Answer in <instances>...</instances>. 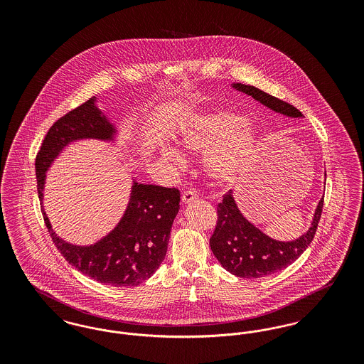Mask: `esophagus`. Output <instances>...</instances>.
I'll use <instances>...</instances> for the list:
<instances>
[{
  "mask_svg": "<svg viewBox=\"0 0 364 364\" xmlns=\"http://www.w3.org/2000/svg\"><path fill=\"white\" fill-rule=\"evenodd\" d=\"M181 200H183L184 205H190L191 202L198 200V193H196L195 191H184V193H183V196H181Z\"/></svg>",
  "mask_w": 364,
  "mask_h": 364,
  "instance_id": "esophagus-1",
  "label": "esophagus"
}]
</instances>
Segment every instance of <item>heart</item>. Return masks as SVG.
Masks as SVG:
<instances>
[{
	"mask_svg": "<svg viewBox=\"0 0 364 364\" xmlns=\"http://www.w3.org/2000/svg\"><path fill=\"white\" fill-rule=\"evenodd\" d=\"M180 146L192 153H206L203 168L210 178L228 184L237 178L255 153L259 135L242 114L217 110L195 114L183 124ZM161 156L174 166L184 164V156L172 147H164Z\"/></svg>",
	"mask_w": 364,
	"mask_h": 364,
	"instance_id": "b5f03b06",
	"label": "heart"
}]
</instances>
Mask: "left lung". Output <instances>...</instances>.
Masks as SVG:
<instances>
[{"label": "left lung", "instance_id": "1", "mask_svg": "<svg viewBox=\"0 0 364 364\" xmlns=\"http://www.w3.org/2000/svg\"><path fill=\"white\" fill-rule=\"evenodd\" d=\"M233 87L251 95L260 104L288 117H303L294 105L254 86L235 83ZM323 208V198L319 200L311 226L294 242H278L266 236L262 230L244 218L233 199L232 190L217 206V225L210 237V247L214 257L229 273L242 278H259L279 272L297 259L311 244Z\"/></svg>", "mask_w": 364, "mask_h": 364}]
</instances>
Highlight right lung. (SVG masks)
Masks as SVG:
<instances>
[{"instance_id":"add662e5","label":"right lung","mask_w":364,"mask_h":364,"mask_svg":"<svg viewBox=\"0 0 364 364\" xmlns=\"http://www.w3.org/2000/svg\"><path fill=\"white\" fill-rule=\"evenodd\" d=\"M95 97L75 107L53 124L35 158L36 187L42 205L46 171L54 158L79 139L113 140L114 127L95 106ZM180 191L134 183L122 221L100 242L80 247L64 242L43 220L61 255L90 278L117 288L136 287L154 274L165 259L171 228L180 208Z\"/></svg>"}]
</instances>
